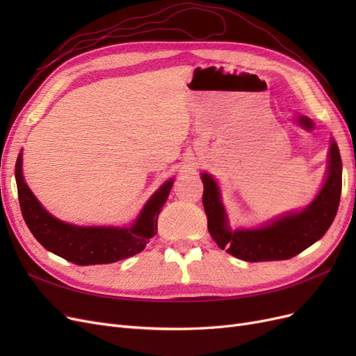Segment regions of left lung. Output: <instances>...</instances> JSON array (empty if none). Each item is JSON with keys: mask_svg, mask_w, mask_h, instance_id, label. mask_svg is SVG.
<instances>
[{"mask_svg": "<svg viewBox=\"0 0 356 356\" xmlns=\"http://www.w3.org/2000/svg\"><path fill=\"white\" fill-rule=\"evenodd\" d=\"M202 182L208 230L221 250L251 263L288 260L319 241L336 218L341 195V157L337 144L331 141L327 179L315 200L301 212H289L258 229L233 232L217 182L208 174H202Z\"/></svg>", "mask_w": 356, "mask_h": 356, "instance_id": "left-lung-1", "label": "left lung"}]
</instances>
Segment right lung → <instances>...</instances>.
I'll return each instance as SVG.
<instances>
[{"instance_id":"obj_1","label":"right lung","mask_w":356,"mask_h":356,"mask_svg":"<svg viewBox=\"0 0 356 356\" xmlns=\"http://www.w3.org/2000/svg\"><path fill=\"white\" fill-rule=\"evenodd\" d=\"M20 211L34 238L47 251L79 266L110 264L141 252L157 233L159 213L168 200L174 179L152 196L131 227H79L59 221L41 207L22 175V153L15 168Z\"/></svg>"}]
</instances>
